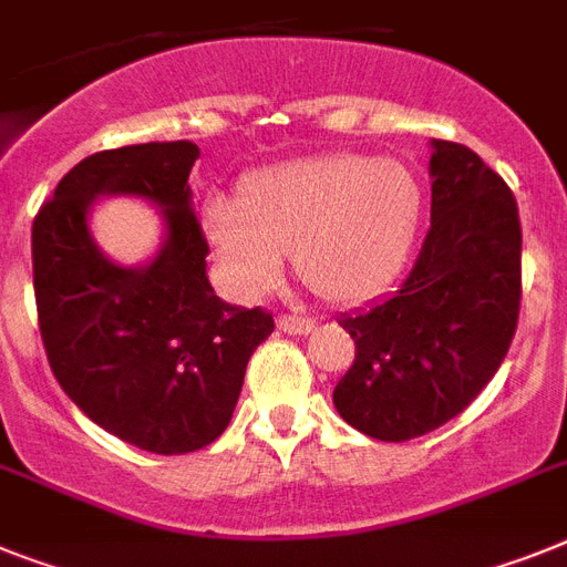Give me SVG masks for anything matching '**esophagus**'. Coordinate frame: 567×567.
Listing matches in <instances>:
<instances>
[{
  "instance_id": "obj_1",
  "label": "esophagus",
  "mask_w": 567,
  "mask_h": 567,
  "mask_svg": "<svg viewBox=\"0 0 567 567\" xmlns=\"http://www.w3.org/2000/svg\"><path fill=\"white\" fill-rule=\"evenodd\" d=\"M276 326L282 328V331H288V334H308L313 328V320H308V317H297V313H282L279 320H276Z\"/></svg>"
}]
</instances>
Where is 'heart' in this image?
Segmentation results:
<instances>
[{
	"label": "heart",
	"mask_w": 567,
	"mask_h": 567,
	"mask_svg": "<svg viewBox=\"0 0 567 567\" xmlns=\"http://www.w3.org/2000/svg\"><path fill=\"white\" fill-rule=\"evenodd\" d=\"M421 218V187L406 164L320 155L250 175L241 204L213 198L204 227L236 291L274 288L293 247L299 279L328 302L383 291L406 259Z\"/></svg>",
	"instance_id": "b5f03b06"
}]
</instances>
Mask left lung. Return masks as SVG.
I'll return each mask as SVG.
<instances>
[{"instance_id":"left-lung-1","label":"left lung","mask_w":567,"mask_h":567,"mask_svg":"<svg viewBox=\"0 0 567 567\" xmlns=\"http://www.w3.org/2000/svg\"><path fill=\"white\" fill-rule=\"evenodd\" d=\"M430 175V233L406 279L337 320L354 340L337 412L394 444L478 398L511 349L522 299V225L502 175L453 141H432Z\"/></svg>"}]
</instances>
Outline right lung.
Returning <instances> with one entry per match:
<instances>
[{"mask_svg": "<svg viewBox=\"0 0 567 567\" xmlns=\"http://www.w3.org/2000/svg\"><path fill=\"white\" fill-rule=\"evenodd\" d=\"M189 141L94 152L56 184L31 227L33 297L51 372L97 426L155 455L213 444L233 417L245 369L274 331L261 308L218 299L193 210ZM97 194H137L165 210L167 239L141 269L99 254Z\"/></svg>", "mask_w": 567, "mask_h": 567, "instance_id": "add662e5", "label": "right lung"}]
</instances>
